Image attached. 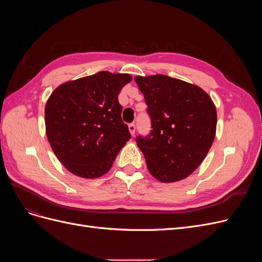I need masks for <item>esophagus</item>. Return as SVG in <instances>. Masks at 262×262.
Instances as JSON below:
<instances>
[{"label":"esophagus","instance_id":"1","mask_svg":"<svg viewBox=\"0 0 262 262\" xmlns=\"http://www.w3.org/2000/svg\"><path fill=\"white\" fill-rule=\"evenodd\" d=\"M129 131H130V133L132 134V136H134V133H136V124L130 123L129 124Z\"/></svg>","mask_w":262,"mask_h":262}]
</instances>
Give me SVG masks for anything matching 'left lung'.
I'll list each match as a JSON object with an SVG mask.
<instances>
[{"mask_svg": "<svg viewBox=\"0 0 262 262\" xmlns=\"http://www.w3.org/2000/svg\"><path fill=\"white\" fill-rule=\"evenodd\" d=\"M150 128L136 141L147 169L162 182L188 177L207 156L216 130V109L200 87L166 75L137 76Z\"/></svg>", "mask_w": 262, "mask_h": 262, "instance_id": "obj_1", "label": "left lung"}]
</instances>
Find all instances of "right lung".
<instances>
[{
	"label": "right lung",
	"instance_id": "add662e5",
	"mask_svg": "<svg viewBox=\"0 0 262 262\" xmlns=\"http://www.w3.org/2000/svg\"><path fill=\"white\" fill-rule=\"evenodd\" d=\"M129 74L102 71L59 86L47 101L46 131L58 160L74 175L106 173L131 139L118 95Z\"/></svg>",
	"mask_w": 262,
	"mask_h": 262
}]
</instances>
